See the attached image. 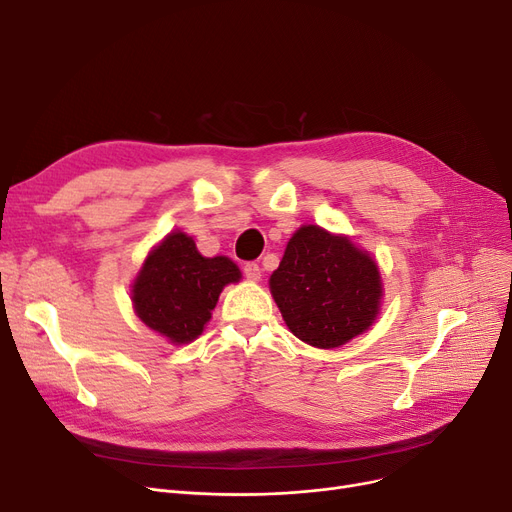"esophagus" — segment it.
Returning <instances> with one entry per match:
<instances>
[{"instance_id":"1","label":"esophagus","mask_w":512,"mask_h":512,"mask_svg":"<svg viewBox=\"0 0 512 512\" xmlns=\"http://www.w3.org/2000/svg\"><path fill=\"white\" fill-rule=\"evenodd\" d=\"M242 272H245L247 280H251V282H257L261 278V267L257 263H245Z\"/></svg>"}]
</instances>
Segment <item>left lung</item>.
Returning a JSON list of instances; mask_svg holds the SVG:
<instances>
[{
    "instance_id": "left-lung-1",
    "label": "left lung",
    "mask_w": 512,
    "mask_h": 512,
    "mask_svg": "<svg viewBox=\"0 0 512 512\" xmlns=\"http://www.w3.org/2000/svg\"><path fill=\"white\" fill-rule=\"evenodd\" d=\"M270 288L290 332L317 348H336L365 332L382 299L375 261L319 226L294 232Z\"/></svg>"
}]
</instances>
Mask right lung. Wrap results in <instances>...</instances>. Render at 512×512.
Masks as SVG:
<instances>
[{
  "label": "right lung",
  "mask_w": 512,
  "mask_h": 512,
  "mask_svg": "<svg viewBox=\"0 0 512 512\" xmlns=\"http://www.w3.org/2000/svg\"><path fill=\"white\" fill-rule=\"evenodd\" d=\"M238 280L228 257H203L191 236L172 232L143 263L132 286L134 311L170 342H191L211 319L222 288Z\"/></svg>",
  "instance_id": "1"
}]
</instances>
